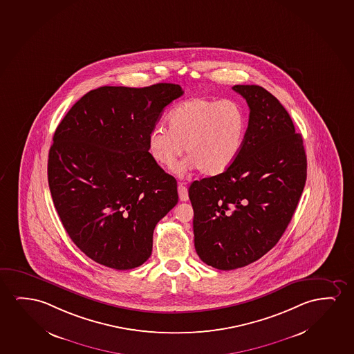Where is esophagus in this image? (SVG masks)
<instances>
[{"instance_id": "esophagus-1", "label": "esophagus", "mask_w": 354, "mask_h": 354, "mask_svg": "<svg viewBox=\"0 0 354 354\" xmlns=\"http://www.w3.org/2000/svg\"><path fill=\"white\" fill-rule=\"evenodd\" d=\"M178 195H180V201H188V199H189L188 189L183 183L178 185Z\"/></svg>"}]
</instances>
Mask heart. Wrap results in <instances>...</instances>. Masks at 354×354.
<instances>
[{
	"label": "heart",
	"mask_w": 354,
	"mask_h": 354,
	"mask_svg": "<svg viewBox=\"0 0 354 354\" xmlns=\"http://www.w3.org/2000/svg\"><path fill=\"white\" fill-rule=\"evenodd\" d=\"M167 124L150 130V156L166 169H174L185 149L189 155L187 167L217 176L239 158L248 132V115L235 100L195 97L174 105Z\"/></svg>",
	"instance_id": "b5f03b06"
}]
</instances>
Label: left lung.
I'll return each instance as SVG.
<instances>
[{"instance_id": "obj_1", "label": "left lung", "mask_w": 354, "mask_h": 354, "mask_svg": "<svg viewBox=\"0 0 354 354\" xmlns=\"http://www.w3.org/2000/svg\"><path fill=\"white\" fill-rule=\"evenodd\" d=\"M233 90L250 108L243 150L223 174L194 180L188 190L196 254L221 270L245 267L273 249L307 178L302 136L279 100L261 86Z\"/></svg>"}]
</instances>
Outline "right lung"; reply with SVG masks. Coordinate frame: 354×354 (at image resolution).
Returning <instances> with one entry per match:
<instances>
[{"mask_svg":"<svg viewBox=\"0 0 354 354\" xmlns=\"http://www.w3.org/2000/svg\"><path fill=\"white\" fill-rule=\"evenodd\" d=\"M183 90L103 86L58 124L48 185L70 239L97 263L124 270L149 259L155 225L178 203L177 182L148 151V135Z\"/></svg>","mask_w":354,"mask_h":354,"instance_id":"1","label":"right lung"}]
</instances>
